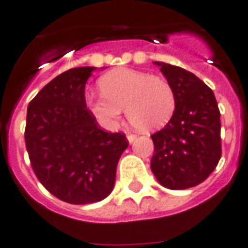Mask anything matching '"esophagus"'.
<instances>
[{"label":"esophagus","instance_id":"esophagus-1","mask_svg":"<svg viewBox=\"0 0 248 248\" xmlns=\"http://www.w3.org/2000/svg\"><path fill=\"white\" fill-rule=\"evenodd\" d=\"M137 134H133V133H127V140H129V142L131 143V142H134L137 140Z\"/></svg>","mask_w":248,"mask_h":248}]
</instances>
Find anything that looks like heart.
Returning a JSON list of instances; mask_svg holds the SVG:
<instances>
[{
	"instance_id": "1",
	"label": "heart",
	"mask_w": 248,
	"mask_h": 248,
	"mask_svg": "<svg viewBox=\"0 0 248 248\" xmlns=\"http://www.w3.org/2000/svg\"><path fill=\"white\" fill-rule=\"evenodd\" d=\"M102 94H90L86 106L108 130L118 126L122 112L134 127L153 131L165 126L176 108V96L165 78L131 68H117L98 80Z\"/></svg>"
}]
</instances>
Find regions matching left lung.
<instances>
[{"mask_svg":"<svg viewBox=\"0 0 248 248\" xmlns=\"http://www.w3.org/2000/svg\"><path fill=\"white\" fill-rule=\"evenodd\" d=\"M176 96V108L164 129L152 134L150 168L161 185L186 189L207 180L221 157L220 111L214 91L196 75L160 63Z\"/></svg>","mask_w":248,"mask_h":248,"instance_id":"obj_1","label":"left lung"}]
</instances>
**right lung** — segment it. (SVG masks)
<instances>
[{"label": "right lung", "mask_w": 248, "mask_h": 248, "mask_svg": "<svg viewBox=\"0 0 248 248\" xmlns=\"http://www.w3.org/2000/svg\"><path fill=\"white\" fill-rule=\"evenodd\" d=\"M94 67L71 68L31 100L25 146L36 177L70 204H90L111 193L119 157L129 146L124 133H107L86 106L84 87Z\"/></svg>", "instance_id": "add662e5"}]
</instances>
